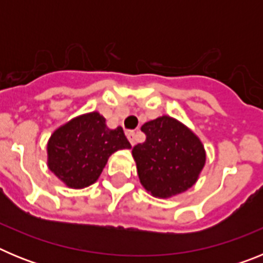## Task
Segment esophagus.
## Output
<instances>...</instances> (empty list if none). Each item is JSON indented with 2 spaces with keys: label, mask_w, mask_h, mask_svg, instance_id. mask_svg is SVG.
Listing matches in <instances>:
<instances>
[{
  "label": "esophagus",
  "mask_w": 263,
  "mask_h": 263,
  "mask_svg": "<svg viewBox=\"0 0 263 263\" xmlns=\"http://www.w3.org/2000/svg\"><path fill=\"white\" fill-rule=\"evenodd\" d=\"M126 137L132 145H134V143H136V132H134V130H127Z\"/></svg>",
  "instance_id": "1"
}]
</instances>
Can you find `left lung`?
Returning a JSON list of instances; mask_svg holds the SVG:
<instances>
[{
  "label": "left lung",
  "instance_id": "1",
  "mask_svg": "<svg viewBox=\"0 0 263 263\" xmlns=\"http://www.w3.org/2000/svg\"><path fill=\"white\" fill-rule=\"evenodd\" d=\"M141 130L146 141L134 146L132 153L146 191L166 199L191 188L205 164L200 139L168 116L148 121Z\"/></svg>",
  "mask_w": 263,
  "mask_h": 263
}]
</instances>
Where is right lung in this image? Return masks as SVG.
I'll list each match as a JSON object with an SVG mask.
<instances>
[{"mask_svg": "<svg viewBox=\"0 0 263 263\" xmlns=\"http://www.w3.org/2000/svg\"><path fill=\"white\" fill-rule=\"evenodd\" d=\"M130 147L122 127L109 129L105 118L92 111L53 132L47 143V164L67 187L84 188L99 179L113 153Z\"/></svg>", "mask_w": 263, "mask_h": 263, "instance_id": "right-lung-1", "label": "right lung"}]
</instances>
